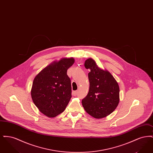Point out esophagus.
I'll list each match as a JSON object with an SVG mask.
<instances>
[{"label":"esophagus","instance_id":"1","mask_svg":"<svg viewBox=\"0 0 153 153\" xmlns=\"http://www.w3.org/2000/svg\"><path fill=\"white\" fill-rule=\"evenodd\" d=\"M77 92H78V91H73V94L74 95H77Z\"/></svg>","mask_w":153,"mask_h":153}]
</instances>
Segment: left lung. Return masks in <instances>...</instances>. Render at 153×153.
<instances>
[{"instance_id":"obj_1","label":"left lung","mask_w":153,"mask_h":153,"mask_svg":"<svg viewBox=\"0 0 153 153\" xmlns=\"http://www.w3.org/2000/svg\"><path fill=\"white\" fill-rule=\"evenodd\" d=\"M84 66L89 69V89L82 100L85 111L96 119L108 116L116 109L119 102V87L113 76L106 69L97 65L92 58L85 60Z\"/></svg>"}]
</instances>
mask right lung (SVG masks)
Returning <instances> with one entry per match:
<instances>
[{"label":"right lung","mask_w":153,"mask_h":153,"mask_svg":"<svg viewBox=\"0 0 153 153\" xmlns=\"http://www.w3.org/2000/svg\"><path fill=\"white\" fill-rule=\"evenodd\" d=\"M74 59L61 58L46 66L33 80L31 96L39 111L49 117H54L65 109L72 97L71 79L67 70Z\"/></svg>","instance_id":"1"}]
</instances>
